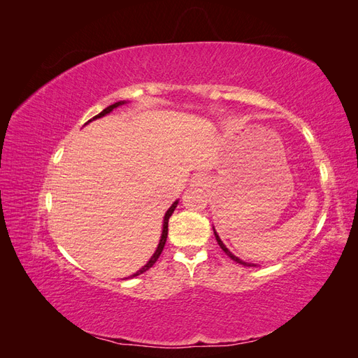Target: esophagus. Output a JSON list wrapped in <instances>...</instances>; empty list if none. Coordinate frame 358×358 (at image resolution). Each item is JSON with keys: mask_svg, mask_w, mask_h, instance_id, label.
Here are the masks:
<instances>
[{"mask_svg": "<svg viewBox=\"0 0 358 358\" xmlns=\"http://www.w3.org/2000/svg\"><path fill=\"white\" fill-rule=\"evenodd\" d=\"M203 182H204V178H203L201 175H196V176H194V183H196V185H201Z\"/></svg>", "mask_w": 358, "mask_h": 358, "instance_id": "1", "label": "esophagus"}]
</instances>
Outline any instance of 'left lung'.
Listing matches in <instances>:
<instances>
[{
  "mask_svg": "<svg viewBox=\"0 0 358 358\" xmlns=\"http://www.w3.org/2000/svg\"><path fill=\"white\" fill-rule=\"evenodd\" d=\"M213 233H215V237H216V242H218V245L221 246V249H222V251L227 254V255H229L231 259H233V262H236V263H239V264H243V266H246V267H252V266H255V264H251V263H245V262H242V259L241 258H237L234 254H231L230 251H229V249H227V246L222 243V241L220 239V236H218V233H216L215 231V229H213Z\"/></svg>",
  "mask_w": 358,
  "mask_h": 358,
  "instance_id": "8db88e82",
  "label": "left lung"
}]
</instances>
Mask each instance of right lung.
Wrapping results in <instances>:
<instances>
[{
  "mask_svg": "<svg viewBox=\"0 0 358 358\" xmlns=\"http://www.w3.org/2000/svg\"><path fill=\"white\" fill-rule=\"evenodd\" d=\"M122 104H125V101H117V103H115V104H112V106H109V107H106V109L101 112V113H99L96 116H94L92 119H90L88 122H91V121H94V119H96V117H103V116H106L107 113H110L113 109H116V107H119V106H122ZM86 122V124H88ZM178 200L173 203L171 206H170V209L166 212V215H164V222H162V234H161V239H159V243H158V248H157V251L154 252V255L150 257V259L149 262L140 268V270H137V272L134 273V275H131V278H134V276H138V275H142L143 272H146V270H149L150 267H152L154 264H155V262L158 259V257L161 255V252H162V249H164V245H166V241H167V233H169V220H170V216H171V213L175 212V209H176V206H178Z\"/></svg>",
  "mask_w": 358,
  "mask_h": 358,
  "instance_id": "add662e5",
  "label": "right lung"
}]
</instances>
